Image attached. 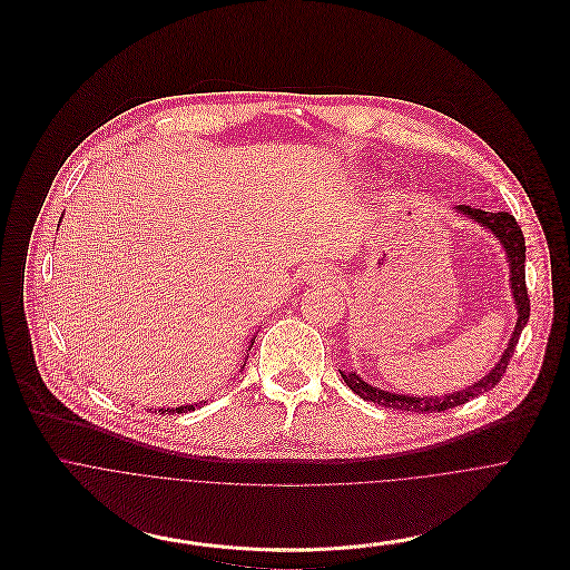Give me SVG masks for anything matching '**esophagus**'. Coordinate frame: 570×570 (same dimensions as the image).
Returning <instances> with one entry per match:
<instances>
[{
    "label": "esophagus",
    "mask_w": 570,
    "mask_h": 570,
    "mask_svg": "<svg viewBox=\"0 0 570 570\" xmlns=\"http://www.w3.org/2000/svg\"><path fill=\"white\" fill-rule=\"evenodd\" d=\"M316 283H330V278H332V272H327V269H316V274L312 276Z\"/></svg>",
    "instance_id": "1"
}]
</instances>
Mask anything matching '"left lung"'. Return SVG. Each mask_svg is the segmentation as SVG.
<instances>
[{"label":"left lung","mask_w":570,"mask_h":570,"mask_svg":"<svg viewBox=\"0 0 570 570\" xmlns=\"http://www.w3.org/2000/svg\"><path fill=\"white\" fill-rule=\"evenodd\" d=\"M456 210L461 215L479 222L481 226H485V229H490L501 240V245L505 247V254H508V261H510V272H512V276H510L512 294H514V301H517V307H519V321H517V327L512 332L510 344H508L501 362L479 384H474L470 389H463V391H456V393L442 395V397H411V395L386 393V391H380V389L366 384L355 373L341 371V377H344V382L360 397H364L366 402L389 406V409H397V411H406V413H435V411L440 413V411L461 406V404L488 393L490 389H494L503 380V375L510 366V357L514 355V348L519 344V334L525 327L528 316H530V296H528V287H525V240H523V232H521L519 222L514 219V215L503 213V210L501 213H488V210H481V208H474V206H468V204L456 206Z\"/></svg>","instance_id":"obj_1"}]
</instances>
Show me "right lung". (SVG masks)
<instances>
[{
    "label": "right lung",
    "mask_w": 570,
    "mask_h": 570,
    "mask_svg": "<svg viewBox=\"0 0 570 570\" xmlns=\"http://www.w3.org/2000/svg\"><path fill=\"white\" fill-rule=\"evenodd\" d=\"M252 344H254V341H252ZM195 406L197 404H186V406H177V409H166L168 413H184V411H195ZM164 409H161V413H166Z\"/></svg>",
    "instance_id": "add662e5"
}]
</instances>
